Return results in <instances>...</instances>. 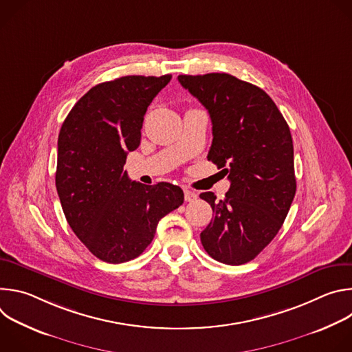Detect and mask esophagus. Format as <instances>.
I'll return each mask as SVG.
<instances>
[{
	"instance_id": "34e87169",
	"label": "esophagus",
	"mask_w": 352,
	"mask_h": 352,
	"mask_svg": "<svg viewBox=\"0 0 352 352\" xmlns=\"http://www.w3.org/2000/svg\"><path fill=\"white\" fill-rule=\"evenodd\" d=\"M184 196H185L186 202H193V200L197 199V195L193 190H190V189H185L184 190Z\"/></svg>"
}]
</instances>
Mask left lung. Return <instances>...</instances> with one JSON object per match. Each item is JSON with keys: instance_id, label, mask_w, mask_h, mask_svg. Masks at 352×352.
<instances>
[{"instance_id": "left-lung-1", "label": "left lung", "mask_w": 352, "mask_h": 352, "mask_svg": "<svg viewBox=\"0 0 352 352\" xmlns=\"http://www.w3.org/2000/svg\"><path fill=\"white\" fill-rule=\"evenodd\" d=\"M178 80L209 111L208 160L231 181L220 202L213 192L200 193L214 213L200 241L213 259L243 265L277 235L295 196L288 124L265 90L232 75H179Z\"/></svg>"}]
</instances>
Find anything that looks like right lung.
Listing matches in <instances>:
<instances>
[{
    "mask_svg": "<svg viewBox=\"0 0 352 352\" xmlns=\"http://www.w3.org/2000/svg\"><path fill=\"white\" fill-rule=\"evenodd\" d=\"M171 75H129L93 86L58 135L56 186L75 235L107 263L138 258L159 221L184 204L179 186L131 181L124 164L140 143L147 107Z\"/></svg>",
    "mask_w": 352,
    "mask_h": 352,
    "instance_id": "right-lung-1",
    "label": "right lung"
}]
</instances>
